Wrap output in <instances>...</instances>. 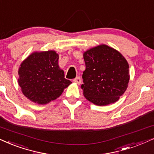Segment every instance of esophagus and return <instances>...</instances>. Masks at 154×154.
Returning <instances> with one entry per match:
<instances>
[{"label":"esophagus","mask_w":154,"mask_h":154,"mask_svg":"<svg viewBox=\"0 0 154 154\" xmlns=\"http://www.w3.org/2000/svg\"><path fill=\"white\" fill-rule=\"evenodd\" d=\"M73 82L76 83V84H80V83H81V80L80 78L77 77V78H75V79H73Z\"/></svg>","instance_id":"34e87169"}]
</instances>
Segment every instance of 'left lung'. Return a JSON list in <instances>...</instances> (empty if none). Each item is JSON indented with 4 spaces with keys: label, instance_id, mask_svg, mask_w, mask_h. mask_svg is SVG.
Masks as SVG:
<instances>
[{
    "label": "left lung",
    "instance_id": "1",
    "mask_svg": "<svg viewBox=\"0 0 154 154\" xmlns=\"http://www.w3.org/2000/svg\"><path fill=\"white\" fill-rule=\"evenodd\" d=\"M83 94L97 106H107L119 99L128 88L129 66L120 52L101 44L83 53Z\"/></svg>",
    "mask_w": 154,
    "mask_h": 154
}]
</instances>
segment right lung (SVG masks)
<instances>
[{
    "label": "right lung",
    "instance_id": "right-lung-1",
    "mask_svg": "<svg viewBox=\"0 0 154 154\" xmlns=\"http://www.w3.org/2000/svg\"><path fill=\"white\" fill-rule=\"evenodd\" d=\"M55 51H35L18 68V85L23 94L34 103L46 104L58 98L71 81L64 78Z\"/></svg>",
    "mask_w": 154,
    "mask_h": 154
}]
</instances>
